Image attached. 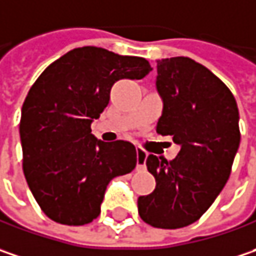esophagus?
<instances>
[{"label": "esophagus", "mask_w": 256, "mask_h": 256, "mask_svg": "<svg viewBox=\"0 0 256 256\" xmlns=\"http://www.w3.org/2000/svg\"><path fill=\"white\" fill-rule=\"evenodd\" d=\"M136 156H138V162H136V169L138 170H144L146 169V158L148 153L143 149H136Z\"/></svg>", "instance_id": "obj_1"}]
</instances>
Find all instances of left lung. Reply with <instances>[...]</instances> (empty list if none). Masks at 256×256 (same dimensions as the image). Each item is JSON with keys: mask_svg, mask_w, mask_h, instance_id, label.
Here are the masks:
<instances>
[{"mask_svg": "<svg viewBox=\"0 0 256 256\" xmlns=\"http://www.w3.org/2000/svg\"><path fill=\"white\" fill-rule=\"evenodd\" d=\"M156 90L163 102L156 132L180 146L168 162L149 154L156 188L138 199L140 218L154 228L196 222L220 194L238 152L239 112L230 90L189 57L158 62Z\"/></svg>", "mask_w": 256, "mask_h": 256, "instance_id": "obj_1", "label": "left lung"}]
</instances>
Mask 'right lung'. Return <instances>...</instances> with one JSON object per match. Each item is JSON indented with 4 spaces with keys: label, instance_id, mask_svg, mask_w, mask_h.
Here are the masks:
<instances>
[{
    "label": "right lung",
    "instance_id": "obj_1",
    "mask_svg": "<svg viewBox=\"0 0 256 256\" xmlns=\"http://www.w3.org/2000/svg\"><path fill=\"white\" fill-rule=\"evenodd\" d=\"M150 72L146 58L88 46L50 64L30 88L20 122L22 169L31 194L54 222L90 224L100 215L110 180L136 168L134 146L98 140L92 123L108 104L113 84Z\"/></svg>",
    "mask_w": 256,
    "mask_h": 256
}]
</instances>
